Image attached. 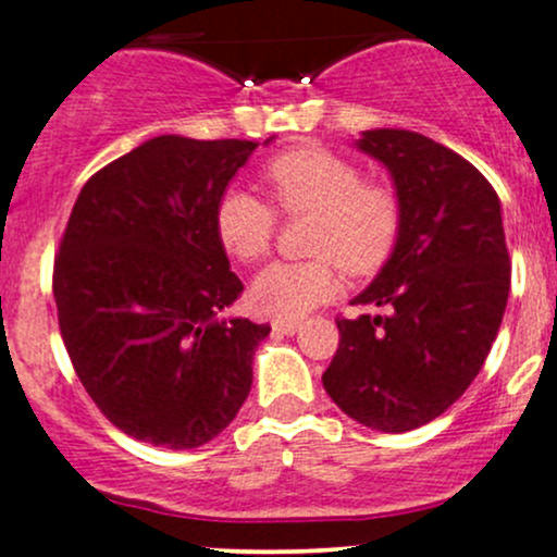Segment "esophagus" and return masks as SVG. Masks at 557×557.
Segmentation results:
<instances>
[{"label":"esophagus","instance_id":"esophagus-1","mask_svg":"<svg viewBox=\"0 0 557 557\" xmlns=\"http://www.w3.org/2000/svg\"><path fill=\"white\" fill-rule=\"evenodd\" d=\"M272 330L280 332V335H296L300 330V322H293V319H274Z\"/></svg>","mask_w":557,"mask_h":557}]
</instances>
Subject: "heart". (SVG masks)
Instances as JSON below:
<instances>
[{
  "instance_id": "b5f03b06",
  "label": "heart",
  "mask_w": 557,
  "mask_h": 557,
  "mask_svg": "<svg viewBox=\"0 0 557 557\" xmlns=\"http://www.w3.org/2000/svg\"><path fill=\"white\" fill-rule=\"evenodd\" d=\"M277 212L311 214L300 261H274L253 280L251 309L272 319H300L337 290V264L354 277L380 270L400 233L398 196L363 181L359 164L322 146H296L261 168ZM277 214L267 201L230 188L214 207V233L227 257L253 264L270 253Z\"/></svg>"
}]
</instances>
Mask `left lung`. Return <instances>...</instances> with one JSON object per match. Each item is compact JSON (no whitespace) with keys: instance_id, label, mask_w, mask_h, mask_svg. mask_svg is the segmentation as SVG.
<instances>
[{"instance_id":"obj_1","label":"left lung","mask_w":557,"mask_h":557,"mask_svg":"<svg viewBox=\"0 0 557 557\" xmlns=\"http://www.w3.org/2000/svg\"><path fill=\"white\" fill-rule=\"evenodd\" d=\"M398 190L393 257L354 304L385 314L337 317L324 389L363 426L408 432L453 406L487 359L510 290L500 198L437 140L380 127L359 138Z\"/></svg>"}]
</instances>
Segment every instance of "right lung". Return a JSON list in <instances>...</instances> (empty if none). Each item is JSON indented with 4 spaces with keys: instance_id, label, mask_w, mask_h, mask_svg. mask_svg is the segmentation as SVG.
Segmentation results:
<instances>
[{
    "instance_id": "1",
    "label": "right lung",
    "mask_w": 557,
    "mask_h": 557,
    "mask_svg": "<svg viewBox=\"0 0 557 557\" xmlns=\"http://www.w3.org/2000/svg\"><path fill=\"white\" fill-rule=\"evenodd\" d=\"M257 146L151 138L88 177L70 212L52 277L62 341L96 408L140 443H209L248 398L270 324L220 317L243 283L214 207Z\"/></svg>"
}]
</instances>
